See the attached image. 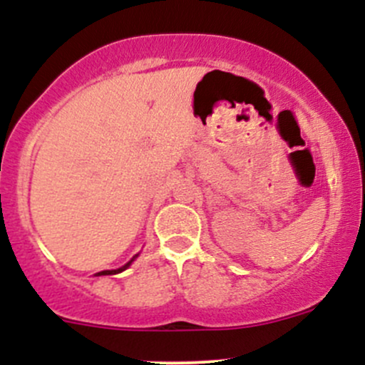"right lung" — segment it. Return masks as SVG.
Masks as SVG:
<instances>
[{
  "instance_id": "add662e5",
  "label": "right lung",
  "mask_w": 365,
  "mask_h": 365,
  "mask_svg": "<svg viewBox=\"0 0 365 365\" xmlns=\"http://www.w3.org/2000/svg\"><path fill=\"white\" fill-rule=\"evenodd\" d=\"M136 257H138V255H134V257H133V259H131V260H129V262H128V264H125V266L118 267V269H112V271H101V273H98V276H101V274H117V273H122V271H124V269H128V267H129V266H131V264H133V260H134V259H136Z\"/></svg>"
}]
</instances>
